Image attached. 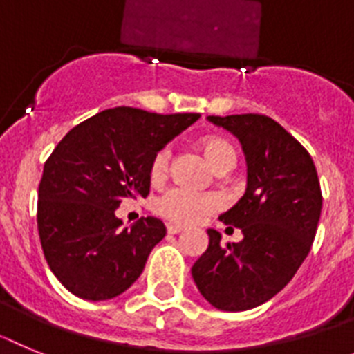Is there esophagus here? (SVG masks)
Masks as SVG:
<instances>
[{"instance_id": "1", "label": "esophagus", "mask_w": 354, "mask_h": 354, "mask_svg": "<svg viewBox=\"0 0 354 354\" xmlns=\"http://www.w3.org/2000/svg\"><path fill=\"white\" fill-rule=\"evenodd\" d=\"M167 232L171 233V235H178V233L183 232V228H181V226H178V224H169Z\"/></svg>"}]
</instances>
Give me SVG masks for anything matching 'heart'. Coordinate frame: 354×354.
<instances>
[{
    "instance_id": "1",
    "label": "heart",
    "mask_w": 354,
    "mask_h": 354,
    "mask_svg": "<svg viewBox=\"0 0 354 354\" xmlns=\"http://www.w3.org/2000/svg\"><path fill=\"white\" fill-rule=\"evenodd\" d=\"M201 147L214 169L235 165V149L226 140L212 137V139L203 140ZM169 158H171L169 147H164L156 153L151 162L153 180L158 181L165 176ZM221 207H223V199L214 192H196V190H189L185 187H173V189L165 190L164 194L155 201L156 214L178 224L201 223L207 215L214 214Z\"/></svg>"
}]
</instances>
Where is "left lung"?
Listing matches in <instances>:
<instances>
[{
	"mask_svg": "<svg viewBox=\"0 0 354 354\" xmlns=\"http://www.w3.org/2000/svg\"><path fill=\"white\" fill-rule=\"evenodd\" d=\"M208 121L235 135L245 155L244 196L219 217L244 239L223 245L221 233L208 230L192 278L212 306L244 312L274 297L305 262L321 217V185L312 156L274 119L241 113Z\"/></svg>",
	"mask_w": 354,
	"mask_h": 354,
	"instance_id": "obj_1",
	"label": "left lung"
}]
</instances>
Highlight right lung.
<instances>
[{"mask_svg": "<svg viewBox=\"0 0 354 354\" xmlns=\"http://www.w3.org/2000/svg\"><path fill=\"white\" fill-rule=\"evenodd\" d=\"M199 113L103 110L64 137L44 164L37 228L49 269L82 299L119 296L144 270L165 236L164 223L142 217L122 228V199L146 198L156 153Z\"/></svg>", "mask_w": 354, "mask_h": 354, "instance_id": "right-lung-1", "label": "right lung"}]
</instances>
